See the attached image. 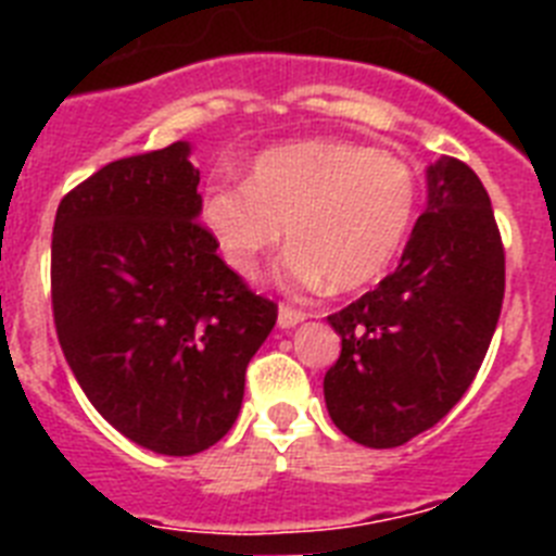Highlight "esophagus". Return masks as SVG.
<instances>
[{
  "mask_svg": "<svg viewBox=\"0 0 556 556\" xmlns=\"http://www.w3.org/2000/svg\"><path fill=\"white\" fill-rule=\"evenodd\" d=\"M308 314L301 312V308L289 306V303H281V308H278V326L281 328H294L301 326L303 320H306Z\"/></svg>",
  "mask_w": 556,
  "mask_h": 556,
  "instance_id": "esophagus-1",
  "label": "esophagus"
}]
</instances>
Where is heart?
I'll use <instances>...</instances> for the list:
<instances>
[{"label": "heart", "instance_id": "b5f03b06", "mask_svg": "<svg viewBox=\"0 0 556 556\" xmlns=\"http://www.w3.org/2000/svg\"><path fill=\"white\" fill-rule=\"evenodd\" d=\"M417 211V180L395 155L353 141L308 139L255 159L248 184L217 186L203 200V225L236 275L287 239L283 281L348 292L384 273Z\"/></svg>", "mask_w": 556, "mask_h": 556}]
</instances>
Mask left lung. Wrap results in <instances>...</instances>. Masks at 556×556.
<instances>
[{
    "mask_svg": "<svg viewBox=\"0 0 556 556\" xmlns=\"http://www.w3.org/2000/svg\"><path fill=\"white\" fill-rule=\"evenodd\" d=\"M395 273L331 314L342 337L323 392L333 426L395 448L440 424L473 384L498 326L504 248L476 172L443 155Z\"/></svg>",
    "mask_w": 556,
    "mask_h": 556,
    "instance_id": "8db88e82",
    "label": "left lung"
}]
</instances>
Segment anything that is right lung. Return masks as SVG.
<instances>
[{
  "instance_id": "1",
  "label": "right lung",
  "mask_w": 556,
  "mask_h": 556,
  "mask_svg": "<svg viewBox=\"0 0 556 556\" xmlns=\"http://www.w3.org/2000/svg\"><path fill=\"white\" fill-rule=\"evenodd\" d=\"M189 141L102 166L61 200L52 312L94 409L141 448L191 456L236 424L244 370L278 320L198 223Z\"/></svg>"
}]
</instances>
